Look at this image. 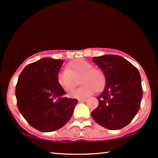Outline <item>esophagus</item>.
<instances>
[{
    "label": "esophagus",
    "instance_id": "obj_1",
    "mask_svg": "<svg viewBox=\"0 0 158 158\" xmlns=\"http://www.w3.org/2000/svg\"><path fill=\"white\" fill-rule=\"evenodd\" d=\"M78 101L80 103H83V102H85L86 99H79Z\"/></svg>",
    "mask_w": 158,
    "mask_h": 158
}]
</instances>
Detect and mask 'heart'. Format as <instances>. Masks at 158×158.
Masks as SVG:
<instances>
[{
    "label": "heart",
    "mask_w": 158,
    "mask_h": 158,
    "mask_svg": "<svg viewBox=\"0 0 158 158\" xmlns=\"http://www.w3.org/2000/svg\"><path fill=\"white\" fill-rule=\"evenodd\" d=\"M87 60L78 59L68 64V68L58 73L57 81L59 85L66 92H70L77 85V80L81 78L83 86L70 93V97L83 99L91 96L95 90H100L106 83V75L101 69L94 68Z\"/></svg>",
    "instance_id": "obj_1"
}]
</instances>
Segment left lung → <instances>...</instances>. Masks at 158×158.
<instances>
[{
  "label": "left lung",
  "mask_w": 158,
  "mask_h": 158,
  "mask_svg": "<svg viewBox=\"0 0 158 158\" xmlns=\"http://www.w3.org/2000/svg\"><path fill=\"white\" fill-rule=\"evenodd\" d=\"M93 60L104 73L106 85L97 97L98 106L91 112L92 117L110 130L124 128L140 108L143 90L139 71L118 55H105Z\"/></svg>",
  "instance_id": "8db88e82"
}]
</instances>
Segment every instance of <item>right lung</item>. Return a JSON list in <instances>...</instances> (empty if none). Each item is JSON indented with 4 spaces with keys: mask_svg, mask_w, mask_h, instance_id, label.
I'll list each match as a JSON object with an SVG mask.
<instances>
[{
    "mask_svg": "<svg viewBox=\"0 0 158 158\" xmlns=\"http://www.w3.org/2000/svg\"><path fill=\"white\" fill-rule=\"evenodd\" d=\"M63 60L42 58L26 66L16 86L17 106L34 129L43 132L56 131L70 120L77 99L64 96L57 76Z\"/></svg>",
    "mask_w": 158,
    "mask_h": 158,
    "instance_id": "right-lung-1",
    "label": "right lung"
}]
</instances>
